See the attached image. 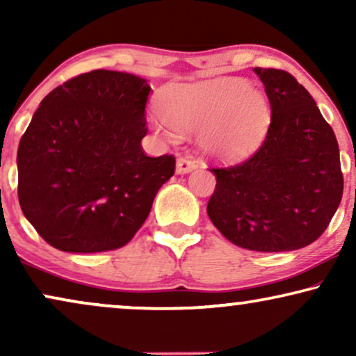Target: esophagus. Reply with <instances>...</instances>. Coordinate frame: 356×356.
<instances>
[{"label": "esophagus", "mask_w": 356, "mask_h": 356, "mask_svg": "<svg viewBox=\"0 0 356 356\" xmlns=\"http://www.w3.org/2000/svg\"><path fill=\"white\" fill-rule=\"evenodd\" d=\"M194 168H196V163H194L193 160H189L188 157H183V159L177 160V173L178 175L189 173V172H193Z\"/></svg>", "instance_id": "1"}]
</instances>
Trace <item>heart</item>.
Segmentation results:
<instances>
[{
  "label": "heart",
  "instance_id": "heart-1",
  "mask_svg": "<svg viewBox=\"0 0 356 356\" xmlns=\"http://www.w3.org/2000/svg\"><path fill=\"white\" fill-rule=\"evenodd\" d=\"M163 118L150 126L160 139L177 144L183 133L197 131V145L207 157L241 160L262 144L270 126L266 94L241 77H217L175 84L159 102Z\"/></svg>",
  "mask_w": 356,
  "mask_h": 356
}]
</instances>
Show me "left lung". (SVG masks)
<instances>
[{
  "instance_id": "1",
  "label": "left lung",
  "mask_w": 356,
  "mask_h": 356,
  "mask_svg": "<svg viewBox=\"0 0 356 356\" xmlns=\"http://www.w3.org/2000/svg\"><path fill=\"white\" fill-rule=\"evenodd\" d=\"M254 72L270 102L264 143L246 162L212 168L207 216L233 245L293 251L323 235L343 193L339 144L309 92L282 70Z\"/></svg>"
}]
</instances>
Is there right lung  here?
<instances>
[{
    "label": "right lung",
    "instance_id": "add662e5",
    "mask_svg": "<svg viewBox=\"0 0 356 356\" xmlns=\"http://www.w3.org/2000/svg\"><path fill=\"white\" fill-rule=\"evenodd\" d=\"M150 86L129 72L95 70L40 102L17 149L24 216L66 252L124 246L175 173L173 155L147 157Z\"/></svg>",
    "mask_w": 356,
    "mask_h": 356
}]
</instances>
